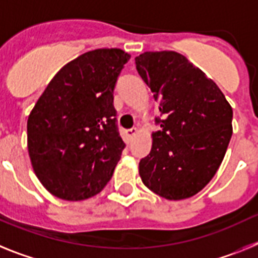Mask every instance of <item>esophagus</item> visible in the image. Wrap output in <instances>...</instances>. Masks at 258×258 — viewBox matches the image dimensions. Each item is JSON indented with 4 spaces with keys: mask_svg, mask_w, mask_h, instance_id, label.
Listing matches in <instances>:
<instances>
[{
    "mask_svg": "<svg viewBox=\"0 0 258 258\" xmlns=\"http://www.w3.org/2000/svg\"><path fill=\"white\" fill-rule=\"evenodd\" d=\"M136 134H138V130L136 128H131V130H127L126 131V136L128 139H132V138H135Z\"/></svg>",
    "mask_w": 258,
    "mask_h": 258,
    "instance_id": "obj_1",
    "label": "esophagus"
}]
</instances>
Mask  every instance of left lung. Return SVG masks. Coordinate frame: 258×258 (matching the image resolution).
Returning <instances> with one entry per match:
<instances>
[{"label": "left lung", "mask_w": 258, "mask_h": 258, "mask_svg": "<svg viewBox=\"0 0 258 258\" xmlns=\"http://www.w3.org/2000/svg\"><path fill=\"white\" fill-rule=\"evenodd\" d=\"M136 69L162 118L151 153L139 162L143 183L167 200L200 192L222 163L232 135V107L222 91L184 55L145 51Z\"/></svg>", "instance_id": "1"}]
</instances>
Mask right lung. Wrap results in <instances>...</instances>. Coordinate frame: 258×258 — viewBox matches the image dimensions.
Returning <instances> with one entry per match:
<instances>
[{"label": "right lung", "mask_w": 258, "mask_h": 258, "mask_svg": "<svg viewBox=\"0 0 258 258\" xmlns=\"http://www.w3.org/2000/svg\"><path fill=\"white\" fill-rule=\"evenodd\" d=\"M131 55L96 49L50 80L27 120V147L41 184L62 200L95 196L110 180L126 144L118 134L113 91Z\"/></svg>", "instance_id": "1"}]
</instances>
